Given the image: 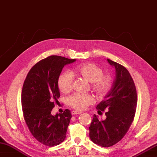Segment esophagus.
Returning a JSON list of instances; mask_svg holds the SVG:
<instances>
[{
	"label": "esophagus",
	"instance_id": "esophagus-1",
	"mask_svg": "<svg viewBox=\"0 0 157 157\" xmlns=\"http://www.w3.org/2000/svg\"><path fill=\"white\" fill-rule=\"evenodd\" d=\"M71 113H72V115H78V114H81L82 112L78 111H72Z\"/></svg>",
	"mask_w": 157,
	"mask_h": 157
}]
</instances>
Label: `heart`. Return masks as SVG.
I'll list each match as a JSON object with an SVG mask.
<instances>
[{
    "label": "heart",
    "instance_id": "obj_1",
    "mask_svg": "<svg viewBox=\"0 0 157 157\" xmlns=\"http://www.w3.org/2000/svg\"><path fill=\"white\" fill-rule=\"evenodd\" d=\"M75 71L91 82V86L96 93L99 95L105 94L111 85V79L109 75H103V70L94 63H87L75 67ZM74 75L71 72L66 71L59 75L58 81V87L62 92L67 93L72 87ZM94 102V98L91 94H74L68 98L70 106L78 110H84Z\"/></svg>",
    "mask_w": 157,
    "mask_h": 157
}]
</instances>
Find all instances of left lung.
<instances>
[{"mask_svg": "<svg viewBox=\"0 0 157 157\" xmlns=\"http://www.w3.org/2000/svg\"><path fill=\"white\" fill-rule=\"evenodd\" d=\"M107 60L115 69V76L110 90L96 107L99 112L107 109L106 119L99 120L98 116L94 115L89 127L91 140L103 147L113 146L122 139L133 121L137 102L129 72L121 64Z\"/></svg>", "mask_w": 157, "mask_h": 157, "instance_id": "left-lung-1", "label": "left lung"}]
</instances>
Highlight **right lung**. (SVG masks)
Returning <instances> with one entry per match:
<instances>
[{
  "label": "right lung",
  "instance_id": "obj_1",
  "mask_svg": "<svg viewBox=\"0 0 157 157\" xmlns=\"http://www.w3.org/2000/svg\"><path fill=\"white\" fill-rule=\"evenodd\" d=\"M75 61L49 56L31 68L24 82L21 95L24 117L32 135L44 145H58L66 138L70 111L67 109L55 115L51 112L60 97L58 81L63 67Z\"/></svg>",
  "mask_w": 157,
  "mask_h": 157
}]
</instances>
